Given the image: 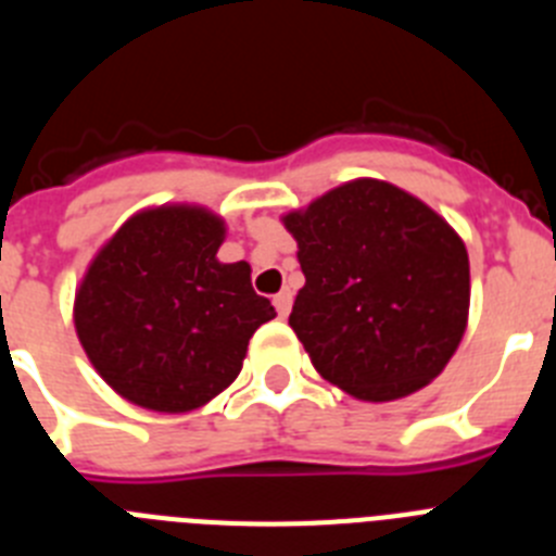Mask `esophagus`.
<instances>
[{"instance_id": "esophagus-1", "label": "esophagus", "mask_w": 556, "mask_h": 556, "mask_svg": "<svg viewBox=\"0 0 556 556\" xmlns=\"http://www.w3.org/2000/svg\"><path fill=\"white\" fill-rule=\"evenodd\" d=\"M273 303H275V308H278V314H281V317H287L289 308H292V292H289V289H283V292L275 294Z\"/></svg>"}]
</instances>
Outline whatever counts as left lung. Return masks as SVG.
<instances>
[{
    "label": "left lung",
    "instance_id": "1",
    "mask_svg": "<svg viewBox=\"0 0 556 556\" xmlns=\"http://www.w3.org/2000/svg\"><path fill=\"white\" fill-rule=\"evenodd\" d=\"M281 223L306 275L289 326L326 381L384 404L445 370L468 328L470 264L434 208L356 178Z\"/></svg>",
    "mask_w": 556,
    "mask_h": 556
}]
</instances>
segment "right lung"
I'll return each mask as SVG.
<instances>
[{
    "instance_id": "1",
    "label": "right lung",
    "mask_w": 556,
    "mask_h": 556,
    "mask_svg": "<svg viewBox=\"0 0 556 556\" xmlns=\"http://www.w3.org/2000/svg\"><path fill=\"white\" fill-rule=\"evenodd\" d=\"M225 219L166 203L132 214L75 292V328L102 381L130 404L184 415L228 390L255 328L275 317L250 264H223Z\"/></svg>"
}]
</instances>
